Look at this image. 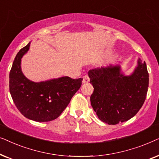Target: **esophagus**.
Listing matches in <instances>:
<instances>
[{"mask_svg":"<svg viewBox=\"0 0 159 159\" xmlns=\"http://www.w3.org/2000/svg\"><path fill=\"white\" fill-rule=\"evenodd\" d=\"M90 82V77H89L88 75H84L83 77V80H82V82L84 84H87Z\"/></svg>","mask_w":159,"mask_h":159,"instance_id":"1","label":"esophagus"}]
</instances>
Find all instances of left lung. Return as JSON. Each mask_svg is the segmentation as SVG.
I'll use <instances>...</instances> for the list:
<instances>
[{
	"instance_id": "1",
	"label": "left lung",
	"mask_w": 159,
	"mask_h": 159,
	"mask_svg": "<svg viewBox=\"0 0 159 159\" xmlns=\"http://www.w3.org/2000/svg\"><path fill=\"white\" fill-rule=\"evenodd\" d=\"M94 91L91 106L99 119L108 125L128 121L139 111L146 98L149 75L145 62L138 60L130 75L121 72L120 65H109L88 71Z\"/></svg>"
}]
</instances>
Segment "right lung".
Instances as JSON below:
<instances>
[{
	"label": "right lung",
	"instance_id": "1",
	"mask_svg": "<svg viewBox=\"0 0 159 159\" xmlns=\"http://www.w3.org/2000/svg\"><path fill=\"white\" fill-rule=\"evenodd\" d=\"M30 43L15 57L9 74V90L16 108L26 118L45 122L60 116L82 85V78L62 77L40 82L28 80L21 69L22 56Z\"/></svg>",
	"mask_w": 159,
	"mask_h": 159
}]
</instances>
